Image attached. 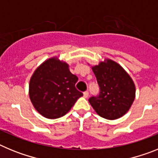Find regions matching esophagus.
Instances as JSON below:
<instances>
[{
	"mask_svg": "<svg viewBox=\"0 0 158 158\" xmlns=\"http://www.w3.org/2000/svg\"><path fill=\"white\" fill-rule=\"evenodd\" d=\"M83 96L85 98H88V96H89V92H85V93H83Z\"/></svg>",
	"mask_w": 158,
	"mask_h": 158,
	"instance_id": "1",
	"label": "esophagus"
}]
</instances>
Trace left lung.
<instances>
[{
    "mask_svg": "<svg viewBox=\"0 0 158 158\" xmlns=\"http://www.w3.org/2000/svg\"><path fill=\"white\" fill-rule=\"evenodd\" d=\"M100 86V94L89 101L100 116L113 120L129 111L135 98L132 78L119 64L105 59L92 67Z\"/></svg>",
    "mask_w": 158,
    "mask_h": 158,
    "instance_id": "1",
    "label": "left lung"
}]
</instances>
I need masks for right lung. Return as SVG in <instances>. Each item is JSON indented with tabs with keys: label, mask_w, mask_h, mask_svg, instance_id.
I'll list each match as a JSON object with an SVG mask.
<instances>
[{
	"label": "right lung",
	"mask_w": 158,
	"mask_h": 158,
	"mask_svg": "<svg viewBox=\"0 0 158 158\" xmlns=\"http://www.w3.org/2000/svg\"><path fill=\"white\" fill-rule=\"evenodd\" d=\"M77 81L78 77L71 73L66 62L57 57L49 58L38 67L31 77V101L36 111L45 118H60L83 96L75 87Z\"/></svg>",
	"instance_id": "add662e5"
}]
</instances>
